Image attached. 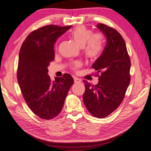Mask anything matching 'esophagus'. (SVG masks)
I'll list each match as a JSON object with an SVG mask.
<instances>
[{"label":"esophagus","instance_id":"obj_1","mask_svg":"<svg viewBox=\"0 0 151 151\" xmlns=\"http://www.w3.org/2000/svg\"><path fill=\"white\" fill-rule=\"evenodd\" d=\"M73 80H74V82H75V83H80L81 81L80 79H79V78H76V77H74Z\"/></svg>","mask_w":151,"mask_h":151}]
</instances>
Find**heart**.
<instances>
[{
  "mask_svg": "<svg viewBox=\"0 0 151 151\" xmlns=\"http://www.w3.org/2000/svg\"><path fill=\"white\" fill-rule=\"evenodd\" d=\"M70 38L78 46L83 48L86 56L94 59L99 56L103 50V42L99 34H93L90 29L84 26H79L73 28L70 32ZM76 67L80 66V63H76Z\"/></svg>",
  "mask_w": 151,
  "mask_h": 151,
  "instance_id": "heart-1",
  "label": "heart"
}]
</instances>
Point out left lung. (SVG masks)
Masks as SVG:
<instances>
[{
	"mask_svg": "<svg viewBox=\"0 0 151 151\" xmlns=\"http://www.w3.org/2000/svg\"><path fill=\"white\" fill-rule=\"evenodd\" d=\"M97 28L106 38V45L92 68L101 72L96 86L84 81L83 100L91 115L104 118L121 104L130 83L131 60L125 40L115 29L104 24Z\"/></svg>",
	"mask_w": 151,
	"mask_h": 151,
	"instance_id": "8db88e82",
	"label": "left lung"
}]
</instances>
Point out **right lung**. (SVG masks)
<instances>
[{"instance_id": "right-lung-1", "label": "right lung", "mask_w": 151, "mask_h": 151, "mask_svg": "<svg viewBox=\"0 0 151 151\" xmlns=\"http://www.w3.org/2000/svg\"><path fill=\"white\" fill-rule=\"evenodd\" d=\"M71 26L47 25L33 31L21 46L18 58L17 80L25 101L34 114L52 119L62 111L65 97L73 83L71 75L52 81L47 67L54 60L57 39Z\"/></svg>"}]
</instances>
